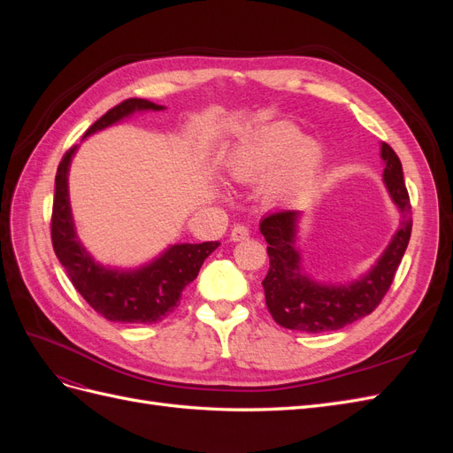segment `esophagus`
Here are the masks:
<instances>
[{
    "label": "esophagus",
    "instance_id": "34e87169",
    "mask_svg": "<svg viewBox=\"0 0 453 453\" xmlns=\"http://www.w3.org/2000/svg\"><path fill=\"white\" fill-rule=\"evenodd\" d=\"M245 238H250V228L243 226V225H236L234 228L230 230V240L232 242H242Z\"/></svg>",
    "mask_w": 453,
    "mask_h": 453
}]
</instances>
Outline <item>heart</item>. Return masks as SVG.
<instances>
[{
	"instance_id": "1",
	"label": "heart",
	"mask_w": 453,
	"mask_h": 453,
	"mask_svg": "<svg viewBox=\"0 0 453 453\" xmlns=\"http://www.w3.org/2000/svg\"><path fill=\"white\" fill-rule=\"evenodd\" d=\"M321 162L323 147L318 140L300 135L291 122H272L242 135L228 150L225 168L236 183H255L268 173L263 195L270 203H280L303 193Z\"/></svg>"
}]
</instances>
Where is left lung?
<instances>
[{"label":"left lung","mask_w":453,"mask_h":453,"mask_svg":"<svg viewBox=\"0 0 453 453\" xmlns=\"http://www.w3.org/2000/svg\"><path fill=\"white\" fill-rule=\"evenodd\" d=\"M383 185L401 215L399 228L366 273L349 283L315 281L303 266L296 248L300 211L285 210L260 221V234L268 242L270 270L263 281L266 306L278 325L300 333H328L344 328L372 313L386 296L408 248L412 232V205L403 177V164L395 150L380 145Z\"/></svg>","instance_id":"obj_1"}]
</instances>
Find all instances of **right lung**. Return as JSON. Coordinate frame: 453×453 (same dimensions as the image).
Instances as JSON below:
<instances>
[{
	"mask_svg": "<svg viewBox=\"0 0 453 453\" xmlns=\"http://www.w3.org/2000/svg\"><path fill=\"white\" fill-rule=\"evenodd\" d=\"M164 105L130 98L100 117L85 132V138L117 125L140 111H162ZM79 145H73L58 164L50 236L52 248L79 295L109 321L157 323L177 308L185 287L196 280L198 272L217 248L219 242L173 243L150 263L138 268L104 266L83 248L72 215L67 173Z\"/></svg>",
	"mask_w": 453,
	"mask_h": 453,
	"instance_id": "1",
	"label": "right lung"
}]
</instances>
